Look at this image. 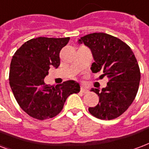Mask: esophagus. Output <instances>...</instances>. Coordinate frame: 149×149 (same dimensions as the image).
<instances>
[{
  "label": "esophagus",
  "instance_id": "1",
  "mask_svg": "<svg viewBox=\"0 0 149 149\" xmlns=\"http://www.w3.org/2000/svg\"><path fill=\"white\" fill-rule=\"evenodd\" d=\"M80 92H81V93H87L89 92V90L86 89H85V88H83V87H81V89H80Z\"/></svg>",
  "mask_w": 149,
  "mask_h": 149
}]
</instances>
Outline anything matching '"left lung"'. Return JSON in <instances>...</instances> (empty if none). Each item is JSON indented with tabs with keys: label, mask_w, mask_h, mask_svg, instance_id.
Here are the masks:
<instances>
[{
	"label": "left lung",
	"mask_w": 149,
	"mask_h": 149,
	"mask_svg": "<svg viewBox=\"0 0 149 149\" xmlns=\"http://www.w3.org/2000/svg\"><path fill=\"white\" fill-rule=\"evenodd\" d=\"M79 43L91 49L95 62L93 73L103 71L108 79L107 86L100 91L92 89L99 97V103L89 108L96 118L111 120L118 118L131 105L139 88L141 72L137 59L125 42L105 33H93L81 37Z\"/></svg>",
	"instance_id": "8db88e82"
}]
</instances>
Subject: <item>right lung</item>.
<instances>
[{"mask_svg":"<svg viewBox=\"0 0 149 149\" xmlns=\"http://www.w3.org/2000/svg\"><path fill=\"white\" fill-rule=\"evenodd\" d=\"M69 40L45 37L31 39L12 56L10 86L20 108L33 118L44 120L56 116L67 98L80 91L79 84L72 80L56 86L44 81L49 68L60 66V50Z\"/></svg>","mask_w":149,"mask_h":149,"instance_id":"obj_1","label":"right lung"}]
</instances>
